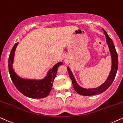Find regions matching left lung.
<instances>
[{
  "label": "left lung",
  "instance_id": "left-lung-1",
  "mask_svg": "<svg viewBox=\"0 0 123 123\" xmlns=\"http://www.w3.org/2000/svg\"><path fill=\"white\" fill-rule=\"evenodd\" d=\"M105 35L106 37V42L109 47L110 52L111 53V58H112V66H111V70L110 74L105 82L100 86L96 88H92V89H86V88L81 87L78 84L75 80L74 77L73 76V73L71 71L69 68H68V74L70 79H71L72 83H73V86L75 91L79 94L82 96H93V95L98 94L100 93L104 92L107 90L110 87L112 83L114 81V79L115 78L116 74H117V68H118V56H117V52L116 51L115 46H114L113 42L105 30L103 29Z\"/></svg>",
  "mask_w": 123,
  "mask_h": 123
}]
</instances>
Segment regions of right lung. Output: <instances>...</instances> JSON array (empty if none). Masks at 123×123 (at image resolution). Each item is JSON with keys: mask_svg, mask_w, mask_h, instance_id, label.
Instances as JSON below:
<instances>
[{"mask_svg": "<svg viewBox=\"0 0 123 123\" xmlns=\"http://www.w3.org/2000/svg\"><path fill=\"white\" fill-rule=\"evenodd\" d=\"M18 43H16L11 50L8 60V68L11 80L16 88L23 94L31 98H42L46 97L51 91L57 68L62 65V62L57 63L48 72L47 76L42 80H32L21 78L13 69L14 52Z\"/></svg>", "mask_w": 123, "mask_h": 123, "instance_id": "obj_1", "label": "right lung"}]
</instances>
